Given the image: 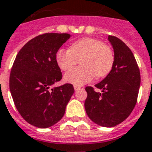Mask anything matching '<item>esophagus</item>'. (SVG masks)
Wrapping results in <instances>:
<instances>
[{"instance_id": "34e87169", "label": "esophagus", "mask_w": 152, "mask_h": 152, "mask_svg": "<svg viewBox=\"0 0 152 152\" xmlns=\"http://www.w3.org/2000/svg\"><path fill=\"white\" fill-rule=\"evenodd\" d=\"M80 88H81L80 86H78V85H74V89H75V91L79 90Z\"/></svg>"}]
</instances>
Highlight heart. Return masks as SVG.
<instances>
[{
    "label": "heart",
    "mask_w": 152,
    "mask_h": 152,
    "mask_svg": "<svg viewBox=\"0 0 152 152\" xmlns=\"http://www.w3.org/2000/svg\"><path fill=\"white\" fill-rule=\"evenodd\" d=\"M56 59L64 71L72 68L80 60L82 66L68 71L64 75V80L73 85H82L91 81L95 76L96 78L107 76L113 68L114 54L101 40L85 38L75 42L70 49H59Z\"/></svg>",
    "instance_id": "1"
}]
</instances>
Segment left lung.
I'll return each instance as SVG.
<instances>
[{
	"instance_id": "obj_1",
	"label": "left lung",
	"mask_w": 152,
	"mask_h": 152,
	"mask_svg": "<svg viewBox=\"0 0 152 152\" xmlns=\"http://www.w3.org/2000/svg\"><path fill=\"white\" fill-rule=\"evenodd\" d=\"M114 51V63L110 72L95 85L102 89L85 88L88 96L85 108L88 118L104 127H113L129 117L137 103L140 86V72L132 51L115 36H109Z\"/></svg>"
}]
</instances>
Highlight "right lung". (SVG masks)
Masks as SVG:
<instances>
[{"mask_svg": "<svg viewBox=\"0 0 152 152\" xmlns=\"http://www.w3.org/2000/svg\"><path fill=\"white\" fill-rule=\"evenodd\" d=\"M69 34L46 33L22 47L10 72V89L21 116L36 127L48 128L64 117L74 93L72 84L51 86L62 79L56 54Z\"/></svg>", "mask_w": 152, "mask_h": 152, "instance_id": "add662e5", "label": "right lung"}]
</instances>
